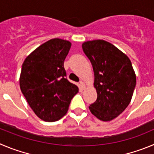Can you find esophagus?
Returning a JSON list of instances; mask_svg holds the SVG:
<instances>
[{
	"label": "esophagus",
	"instance_id": "34e87169",
	"mask_svg": "<svg viewBox=\"0 0 154 154\" xmlns=\"http://www.w3.org/2000/svg\"><path fill=\"white\" fill-rule=\"evenodd\" d=\"M80 87L82 90H84L86 88V85L83 81H80Z\"/></svg>",
	"mask_w": 154,
	"mask_h": 154
}]
</instances>
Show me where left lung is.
<instances>
[{"label":"left lung","instance_id":"8db88e82","mask_svg":"<svg viewBox=\"0 0 154 154\" xmlns=\"http://www.w3.org/2000/svg\"><path fill=\"white\" fill-rule=\"evenodd\" d=\"M82 48L93 66L97 92L90 111L103 122L113 120L128 107L135 88L131 62L125 53L105 40L85 42Z\"/></svg>","mask_w":154,"mask_h":154}]
</instances>
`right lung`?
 Segmentation results:
<instances>
[{"label":"right lung","mask_w":154,"mask_h":154,"mask_svg":"<svg viewBox=\"0 0 154 154\" xmlns=\"http://www.w3.org/2000/svg\"><path fill=\"white\" fill-rule=\"evenodd\" d=\"M71 43L52 38L30 53L22 65L20 87L32 111L45 122L61 119L78 93L66 78L64 62Z\"/></svg>","instance_id":"1"}]
</instances>
